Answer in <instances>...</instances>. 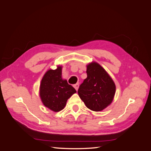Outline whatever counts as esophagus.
Wrapping results in <instances>:
<instances>
[{"mask_svg": "<svg viewBox=\"0 0 151 151\" xmlns=\"http://www.w3.org/2000/svg\"><path fill=\"white\" fill-rule=\"evenodd\" d=\"M74 88L76 89V91L78 90V88H79V83H77V84H74Z\"/></svg>", "mask_w": 151, "mask_h": 151, "instance_id": "obj_1", "label": "esophagus"}]
</instances>
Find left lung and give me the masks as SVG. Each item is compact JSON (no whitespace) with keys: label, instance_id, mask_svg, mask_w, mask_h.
<instances>
[{"label":"left lung","instance_id":"obj_1","mask_svg":"<svg viewBox=\"0 0 151 151\" xmlns=\"http://www.w3.org/2000/svg\"><path fill=\"white\" fill-rule=\"evenodd\" d=\"M87 78L78 89V94L87 108L102 111L110 104L116 86L111 77L99 63L93 62L87 65Z\"/></svg>","mask_w":151,"mask_h":151}]
</instances>
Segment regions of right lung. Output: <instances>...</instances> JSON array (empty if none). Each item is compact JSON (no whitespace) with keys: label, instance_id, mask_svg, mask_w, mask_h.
Instances as JSON below:
<instances>
[{"label":"right lung","instance_id":"add662e5","mask_svg":"<svg viewBox=\"0 0 151 151\" xmlns=\"http://www.w3.org/2000/svg\"><path fill=\"white\" fill-rule=\"evenodd\" d=\"M62 66H57L55 70H48L43 77L40 87L43 104L55 112L64 108L67 99L76 93L67 80L62 78Z\"/></svg>","mask_w":151,"mask_h":151}]
</instances>
